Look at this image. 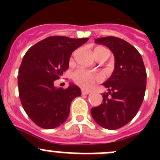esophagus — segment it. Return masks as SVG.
<instances>
[{"instance_id":"34e87169","label":"esophagus","mask_w":160,"mask_h":160,"mask_svg":"<svg viewBox=\"0 0 160 160\" xmlns=\"http://www.w3.org/2000/svg\"><path fill=\"white\" fill-rule=\"evenodd\" d=\"M90 90H82V94H90Z\"/></svg>"}]
</instances>
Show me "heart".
<instances>
[{
  "mask_svg": "<svg viewBox=\"0 0 160 160\" xmlns=\"http://www.w3.org/2000/svg\"><path fill=\"white\" fill-rule=\"evenodd\" d=\"M106 50L108 51L107 49L103 47H96L94 49V56L98 54L99 52ZM73 79L76 84L79 85L80 87L84 88H89L92 87L93 85L97 82L102 80V75L99 73H92L89 72L84 69H78L73 73Z\"/></svg>",
  "mask_w": 160,
  "mask_h": 160,
  "instance_id": "b5f03b06",
  "label": "heart"
}]
</instances>
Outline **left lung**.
<instances>
[{
	"mask_svg": "<svg viewBox=\"0 0 160 160\" xmlns=\"http://www.w3.org/2000/svg\"><path fill=\"white\" fill-rule=\"evenodd\" d=\"M114 56V70L102 85L108 90L102 103L91 108V115L102 128L116 130L131 122L143 101L147 73L141 54L128 42L115 37L95 39Z\"/></svg>",
	"mask_w": 160,
	"mask_h": 160,
	"instance_id": "left-lung-1",
	"label": "left lung"
}]
</instances>
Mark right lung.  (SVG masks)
Wrapping results in <instances>:
<instances>
[{
	"mask_svg": "<svg viewBox=\"0 0 160 160\" xmlns=\"http://www.w3.org/2000/svg\"><path fill=\"white\" fill-rule=\"evenodd\" d=\"M89 38L49 37L28 49L18 76L19 97L24 110L35 124L53 129L66 122L71 102L82 94L76 85L57 88L54 81L69 68L70 56Z\"/></svg>",
	"mask_w": 160,
	"mask_h": 160,
	"instance_id": "obj_1",
	"label": "right lung"
}]
</instances>
